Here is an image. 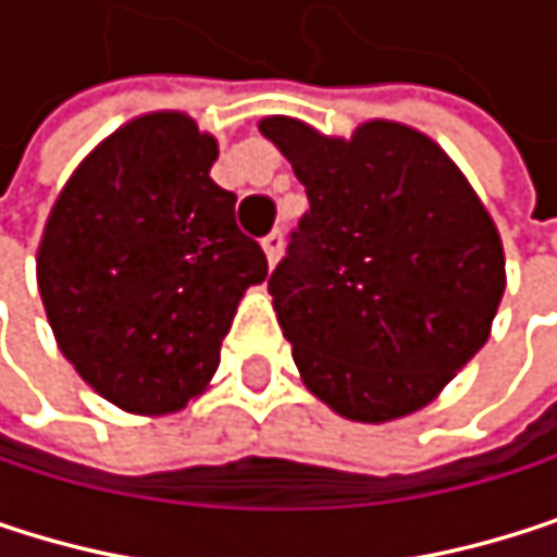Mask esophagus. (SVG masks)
Returning a JSON list of instances; mask_svg holds the SVG:
<instances>
[{
    "label": "esophagus",
    "mask_w": 557,
    "mask_h": 557,
    "mask_svg": "<svg viewBox=\"0 0 557 557\" xmlns=\"http://www.w3.org/2000/svg\"><path fill=\"white\" fill-rule=\"evenodd\" d=\"M260 247H263V253H267V263L273 267L276 260H281V250H284V234H281V231L267 234V237L260 240Z\"/></svg>",
    "instance_id": "34e87169"
}]
</instances>
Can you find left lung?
I'll return each instance as SVG.
<instances>
[{"instance_id": "left-lung-1", "label": "left lung", "mask_w": 557, "mask_h": 557, "mask_svg": "<svg viewBox=\"0 0 557 557\" xmlns=\"http://www.w3.org/2000/svg\"><path fill=\"white\" fill-rule=\"evenodd\" d=\"M257 126L310 198L267 281L304 385L362 424L421 411L490 339L506 290L496 221L414 126L366 120L349 139L294 116Z\"/></svg>"}]
</instances>
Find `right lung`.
Returning <instances> with one entry per match:
<instances>
[{
  "instance_id": "1",
  "label": "right lung",
  "mask_w": 557,
  "mask_h": 557,
  "mask_svg": "<svg viewBox=\"0 0 557 557\" xmlns=\"http://www.w3.org/2000/svg\"><path fill=\"white\" fill-rule=\"evenodd\" d=\"M214 159L188 113H143L84 156L45 221L35 267L58 349L129 414L198 398L244 290L267 281Z\"/></svg>"
}]
</instances>
